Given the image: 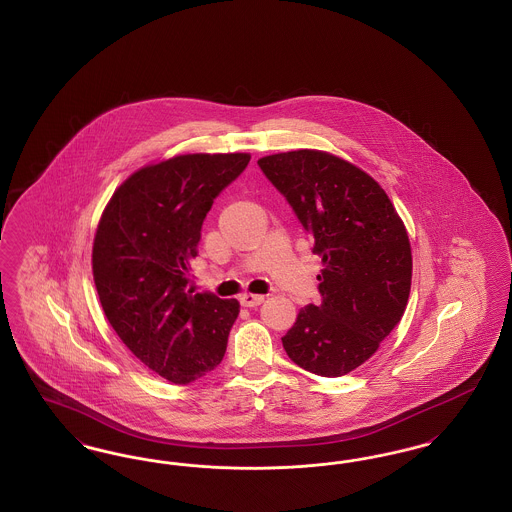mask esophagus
I'll return each instance as SVG.
<instances>
[{"label": "esophagus", "mask_w": 512, "mask_h": 512, "mask_svg": "<svg viewBox=\"0 0 512 512\" xmlns=\"http://www.w3.org/2000/svg\"><path fill=\"white\" fill-rule=\"evenodd\" d=\"M265 301V297L263 295H253V293H244V295H240V303L244 305V307H259L261 303Z\"/></svg>", "instance_id": "1"}]
</instances>
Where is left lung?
Returning <instances> with one entry per match:
<instances>
[{
	"label": "left lung",
	"mask_w": 512,
	"mask_h": 512,
	"mask_svg": "<svg viewBox=\"0 0 512 512\" xmlns=\"http://www.w3.org/2000/svg\"><path fill=\"white\" fill-rule=\"evenodd\" d=\"M315 240L320 305H307L282 345L293 363L338 378L368 361L403 317L413 278L407 228L382 186L317 149L257 161Z\"/></svg>",
	"instance_id": "left-lung-1"
}]
</instances>
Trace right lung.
<instances>
[{"instance_id":"obj_1","label":"right lung","mask_w":512,"mask_h":512,"mask_svg":"<svg viewBox=\"0 0 512 512\" xmlns=\"http://www.w3.org/2000/svg\"><path fill=\"white\" fill-rule=\"evenodd\" d=\"M249 153L178 155L128 176L99 219L92 270L103 313L122 343L172 384H190L226 353L236 299L194 293L190 261L215 197Z\"/></svg>"}]
</instances>
